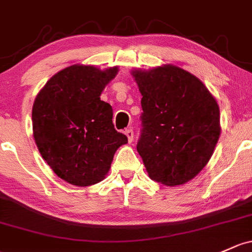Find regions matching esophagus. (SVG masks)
Wrapping results in <instances>:
<instances>
[{
	"label": "esophagus",
	"mask_w": 252,
	"mask_h": 252,
	"mask_svg": "<svg viewBox=\"0 0 252 252\" xmlns=\"http://www.w3.org/2000/svg\"><path fill=\"white\" fill-rule=\"evenodd\" d=\"M125 134L127 136V139H128V142L131 143L132 140H133V129L127 128L126 131H125Z\"/></svg>",
	"instance_id": "1"
}]
</instances>
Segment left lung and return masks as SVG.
<instances>
[{
	"label": "left lung",
	"mask_w": 252,
	"mask_h": 252,
	"mask_svg": "<svg viewBox=\"0 0 252 252\" xmlns=\"http://www.w3.org/2000/svg\"><path fill=\"white\" fill-rule=\"evenodd\" d=\"M142 94L137 151L149 177L183 185L204 168L220 137V110L198 78L167 64L132 72Z\"/></svg>",
	"instance_id": "obj_1"
}]
</instances>
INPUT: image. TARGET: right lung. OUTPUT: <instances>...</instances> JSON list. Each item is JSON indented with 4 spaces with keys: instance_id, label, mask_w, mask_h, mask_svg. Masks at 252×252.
Instances as JSON below:
<instances>
[{
    "instance_id": "add662e5",
    "label": "right lung",
    "mask_w": 252,
    "mask_h": 252,
    "mask_svg": "<svg viewBox=\"0 0 252 252\" xmlns=\"http://www.w3.org/2000/svg\"><path fill=\"white\" fill-rule=\"evenodd\" d=\"M118 73L94 66L67 67L51 77L32 108L40 155L59 178L75 186L104 179L115 151L127 137L114 128L113 108L101 93Z\"/></svg>"
}]
</instances>
